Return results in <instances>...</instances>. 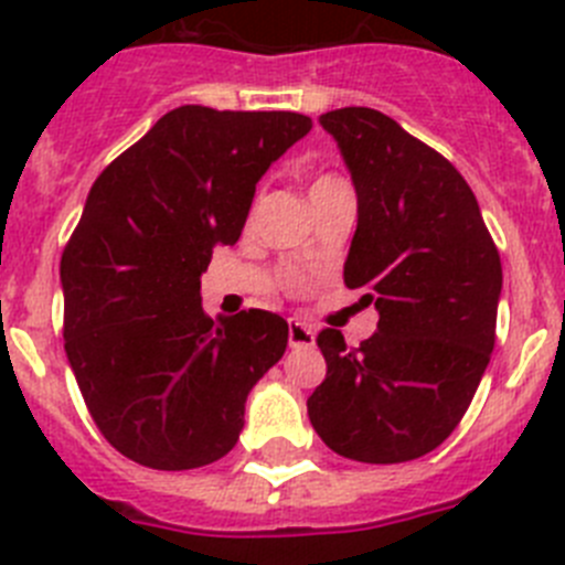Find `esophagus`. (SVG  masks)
<instances>
[{"label":"esophagus","instance_id":"esophagus-1","mask_svg":"<svg viewBox=\"0 0 565 565\" xmlns=\"http://www.w3.org/2000/svg\"><path fill=\"white\" fill-rule=\"evenodd\" d=\"M313 339H317V333H313L310 324L305 322L288 324V344L291 347H313Z\"/></svg>","mask_w":565,"mask_h":565}]
</instances>
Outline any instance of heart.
Returning a JSON list of instances; mask_svg holds the SVG:
<instances>
[{
  "mask_svg": "<svg viewBox=\"0 0 565 565\" xmlns=\"http://www.w3.org/2000/svg\"><path fill=\"white\" fill-rule=\"evenodd\" d=\"M333 181H339V179H333V175H319V179H317V181H313V184H310V190L328 188V184H333Z\"/></svg>",
  "mask_w": 565,
  "mask_h": 565,
  "instance_id": "obj_1",
  "label": "heart"
}]
</instances>
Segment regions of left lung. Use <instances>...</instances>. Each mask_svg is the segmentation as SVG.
Returning a JSON list of instances; mask_svg holds the SVG:
<instances>
[{"label": "left lung", "instance_id": "obj_1", "mask_svg": "<svg viewBox=\"0 0 565 565\" xmlns=\"http://www.w3.org/2000/svg\"><path fill=\"white\" fill-rule=\"evenodd\" d=\"M355 199L347 288L375 305L361 347L324 328L328 375L308 397L310 426L339 457L395 465L434 451L473 401L495 344L501 260L473 190L445 157L375 108L319 117Z\"/></svg>", "mask_w": 565, "mask_h": 565}]
</instances>
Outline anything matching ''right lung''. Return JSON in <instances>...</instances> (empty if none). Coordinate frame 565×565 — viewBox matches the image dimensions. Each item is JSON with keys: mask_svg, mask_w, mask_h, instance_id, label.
Returning <instances> with one entry per match:
<instances>
[{"mask_svg": "<svg viewBox=\"0 0 565 565\" xmlns=\"http://www.w3.org/2000/svg\"><path fill=\"white\" fill-rule=\"evenodd\" d=\"M294 111L179 106L92 184L61 257L64 350L103 437L153 470L226 457L282 359L268 310L210 319L201 274L235 246L257 181L310 131Z\"/></svg>", "mask_w": 565, "mask_h": 565, "instance_id": "1", "label": "right lung"}]
</instances>
